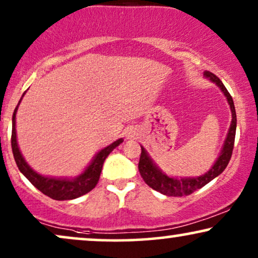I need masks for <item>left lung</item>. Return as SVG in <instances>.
Here are the masks:
<instances>
[{
  "mask_svg": "<svg viewBox=\"0 0 258 258\" xmlns=\"http://www.w3.org/2000/svg\"><path fill=\"white\" fill-rule=\"evenodd\" d=\"M205 77L208 78L211 82L216 83L223 94L226 97L227 103L230 105L231 114H232V120H231V125L227 132L226 139H225L223 149L218 156L217 161L212 165V168L204 175L198 176V177H174V176H169L163 172L157 165L155 164L153 159L150 157L148 151L142 145V153H140L138 169L140 175H142L143 180L145 183L151 187L159 193L167 195V197H184L194 193L195 190L200 189L206 185L208 182H211L217 176H219L221 172L225 170V168L229 164L231 156H232V150L234 144V137H236V127H237V115L236 109H234V103L232 96L227 91L223 82L218 78L216 75L210 73V71H205Z\"/></svg>",
  "mask_w": 258,
  "mask_h": 258,
  "instance_id": "1",
  "label": "left lung"
}]
</instances>
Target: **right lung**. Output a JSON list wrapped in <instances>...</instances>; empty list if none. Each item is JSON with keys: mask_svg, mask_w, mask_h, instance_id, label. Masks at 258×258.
<instances>
[{"mask_svg": "<svg viewBox=\"0 0 258 258\" xmlns=\"http://www.w3.org/2000/svg\"><path fill=\"white\" fill-rule=\"evenodd\" d=\"M26 91L24 95L21 96L20 101H19L18 106L13 113V120H12V150L13 155H14V159L18 165L19 170L27 180L34 185L35 188L39 189L42 194L47 195L51 199L54 200H73V199L80 198L82 195L89 193L91 189L95 188V185L99 182L101 170H102V165L105 163V159L110 152L113 151L116 146H119L123 142L122 138H120L115 142H113L112 144L106 146L105 149H102L94 156V158L91 159L89 165L86 168V170H83L82 174H80L76 177H51V176H44L38 174L37 171L33 170L28 165V163L25 161L24 156L19 149L18 140H16V112H18L19 105H20L22 97L25 96Z\"/></svg>", "mask_w": 258, "mask_h": 258, "instance_id": "1", "label": "right lung"}]
</instances>
